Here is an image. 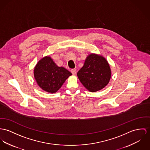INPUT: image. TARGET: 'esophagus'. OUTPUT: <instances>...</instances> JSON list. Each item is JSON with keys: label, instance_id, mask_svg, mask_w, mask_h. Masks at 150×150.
Instances as JSON below:
<instances>
[{"label": "esophagus", "instance_id": "1", "mask_svg": "<svg viewBox=\"0 0 150 150\" xmlns=\"http://www.w3.org/2000/svg\"><path fill=\"white\" fill-rule=\"evenodd\" d=\"M71 73H72L74 75H76V69H71Z\"/></svg>", "mask_w": 150, "mask_h": 150}]
</instances>
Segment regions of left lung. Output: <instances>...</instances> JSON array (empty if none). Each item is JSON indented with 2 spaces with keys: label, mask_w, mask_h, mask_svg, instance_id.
<instances>
[{
  "label": "left lung",
  "mask_w": 150,
  "mask_h": 150,
  "mask_svg": "<svg viewBox=\"0 0 150 150\" xmlns=\"http://www.w3.org/2000/svg\"><path fill=\"white\" fill-rule=\"evenodd\" d=\"M77 76L87 90L96 92L108 84L111 77V70L105 58L91 53L87 57Z\"/></svg>",
  "instance_id": "8db88e82"
}]
</instances>
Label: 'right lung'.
<instances>
[{
    "mask_svg": "<svg viewBox=\"0 0 150 150\" xmlns=\"http://www.w3.org/2000/svg\"><path fill=\"white\" fill-rule=\"evenodd\" d=\"M35 79L44 91L51 93L57 92L72 74L63 67H59L50 56L38 61L34 70Z\"/></svg>",
    "mask_w": 150,
    "mask_h": 150,
    "instance_id": "obj_1",
    "label": "right lung"
}]
</instances>
